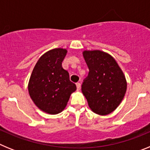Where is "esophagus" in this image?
Instances as JSON below:
<instances>
[{
	"instance_id": "obj_1",
	"label": "esophagus",
	"mask_w": 150,
	"mask_h": 150,
	"mask_svg": "<svg viewBox=\"0 0 150 150\" xmlns=\"http://www.w3.org/2000/svg\"><path fill=\"white\" fill-rule=\"evenodd\" d=\"M76 88H77V89L78 90L80 89V88H81V84H80L79 83H76Z\"/></svg>"
}]
</instances>
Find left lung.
<instances>
[{
    "label": "left lung",
    "instance_id": "8db88e82",
    "mask_svg": "<svg viewBox=\"0 0 150 150\" xmlns=\"http://www.w3.org/2000/svg\"><path fill=\"white\" fill-rule=\"evenodd\" d=\"M88 76L82 91L89 107L98 115H107L117 108L126 92L127 83L122 71L110 55L100 50L84 51Z\"/></svg>",
    "mask_w": 150,
    "mask_h": 150
}]
</instances>
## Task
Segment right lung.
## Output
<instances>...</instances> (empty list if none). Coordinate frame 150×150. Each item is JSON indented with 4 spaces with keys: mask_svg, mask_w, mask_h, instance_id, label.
Returning a JSON list of instances; mask_svg holds the SVG:
<instances>
[{
    "mask_svg": "<svg viewBox=\"0 0 150 150\" xmlns=\"http://www.w3.org/2000/svg\"><path fill=\"white\" fill-rule=\"evenodd\" d=\"M67 50L58 48L48 51L39 59L28 83V92L36 106L50 114H57L65 108L76 85L62 67Z\"/></svg>",
    "mask_w": 150,
    "mask_h": 150,
    "instance_id": "1",
    "label": "right lung"
}]
</instances>
